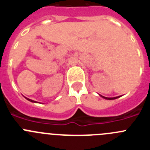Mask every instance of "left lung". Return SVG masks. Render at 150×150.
<instances>
[{"instance_id": "obj_1", "label": "left lung", "mask_w": 150, "mask_h": 150, "mask_svg": "<svg viewBox=\"0 0 150 150\" xmlns=\"http://www.w3.org/2000/svg\"><path fill=\"white\" fill-rule=\"evenodd\" d=\"M100 96H101L102 98H104L107 99V100H113V99H116V98H120V97H115V98H106V97L102 96V95H100Z\"/></svg>"}]
</instances>
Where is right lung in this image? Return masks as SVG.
Returning a JSON list of instances; mask_svg holds the SVG:
<instances>
[{
    "instance_id": "add662e5",
    "label": "right lung",
    "mask_w": 150,
    "mask_h": 150,
    "mask_svg": "<svg viewBox=\"0 0 150 150\" xmlns=\"http://www.w3.org/2000/svg\"><path fill=\"white\" fill-rule=\"evenodd\" d=\"M25 98L27 99V100H30V101H31V102H36V101H34V100H30V99H29V98ZM36 103H37V102H36Z\"/></svg>"
}]
</instances>
